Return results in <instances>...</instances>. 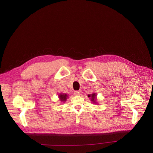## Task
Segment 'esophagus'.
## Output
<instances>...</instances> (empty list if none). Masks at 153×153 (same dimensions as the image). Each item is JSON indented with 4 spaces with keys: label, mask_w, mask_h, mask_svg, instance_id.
<instances>
[{
    "label": "esophagus",
    "mask_w": 153,
    "mask_h": 153,
    "mask_svg": "<svg viewBox=\"0 0 153 153\" xmlns=\"http://www.w3.org/2000/svg\"><path fill=\"white\" fill-rule=\"evenodd\" d=\"M74 95L80 96V95H81V92L80 91H76L74 92Z\"/></svg>",
    "instance_id": "esophagus-1"
}]
</instances>
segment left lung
<instances>
[{
	"label": "left lung",
	"mask_w": 153,
	"mask_h": 153,
	"mask_svg": "<svg viewBox=\"0 0 153 153\" xmlns=\"http://www.w3.org/2000/svg\"><path fill=\"white\" fill-rule=\"evenodd\" d=\"M88 97L91 99V101L94 104H97V94L95 92H93L91 94H88Z\"/></svg>",
	"instance_id": "1"
}]
</instances>
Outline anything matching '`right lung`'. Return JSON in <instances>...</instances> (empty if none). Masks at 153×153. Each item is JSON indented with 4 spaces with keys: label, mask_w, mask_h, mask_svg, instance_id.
<instances>
[{
    "label": "right lung",
    "mask_w": 153,
    "mask_h": 153,
    "mask_svg": "<svg viewBox=\"0 0 153 153\" xmlns=\"http://www.w3.org/2000/svg\"><path fill=\"white\" fill-rule=\"evenodd\" d=\"M58 97L59 98V100H60L62 102H64L67 101V99L69 97L68 95L67 94H62V93H60L58 95Z\"/></svg>",
    "instance_id": "1"
}]
</instances>
